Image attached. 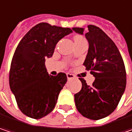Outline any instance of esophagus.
<instances>
[{"instance_id": "1", "label": "esophagus", "mask_w": 132, "mask_h": 132, "mask_svg": "<svg viewBox=\"0 0 132 132\" xmlns=\"http://www.w3.org/2000/svg\"><path fill=\"white\" fill-rule=\"evenodd\" d=\"M67 77H68V80H71V79H73V78H75V76H74L73 74H72V73H67Z\"/></svg>"}]
</instances>
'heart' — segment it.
<instances>
[{
  "label": "heart",
  "mask_w": 132,
  "mask_h": 132,
  "mask_svg": "<svg viewBox=\"0 0 132 132\" xmlns=\"http://www.w3.org/2000/svg\"><path fill=\"white\" fill-rule=\"evenodd\" d=\"M77 39H84V37L82 36H80V35H77V36H75L74 40H77Z\"/></svg>",
  "instance_id": "1"
}]
</instances>
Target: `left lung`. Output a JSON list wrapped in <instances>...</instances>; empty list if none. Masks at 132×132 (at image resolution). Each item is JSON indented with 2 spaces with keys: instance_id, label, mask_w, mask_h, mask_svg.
<instances>
[{
  "instance_id": "8db88e82",
  "label": "left lung",
  "mask_w": 132,
  "mask_h": 132,
  "mask_svg": "<svg viewBox=\"0 0 132 132\" xmlns=\"http://www.w3.org/2000/svg\"><path fill=\"white\" fill-rule=\"evenodd\" d=\"M82 34L83 28H73ZM89 50L83 65L95 77L92 86L79 78L82 89L74 95L77 110L84 117L98 120L109 116L117 108L126 86L124 61L117 46L98 27L88 25L85 34Z\"/></svg>"
}]
</instances>
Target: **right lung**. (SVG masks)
<instances>
[{
  "label": "right lung",
  "mask_w": 132,
  "mask_h": 132,
  "mask_svg": "<svg viewBox=\"0 0 132 132\" xmlns=\"http://www.w3.org/2000/svg\"><path fill=\"white\" fill-rule=\"evenodd\" d=\"M72 32L46 22L36 24L17 46L11 61L9 82L19 110L38 119L52 112L67 82L64 73L49 75L45 59L52 57L61 38Z\"/></svg>",
  "instance_id": "add662e5"
}]
</instances>
